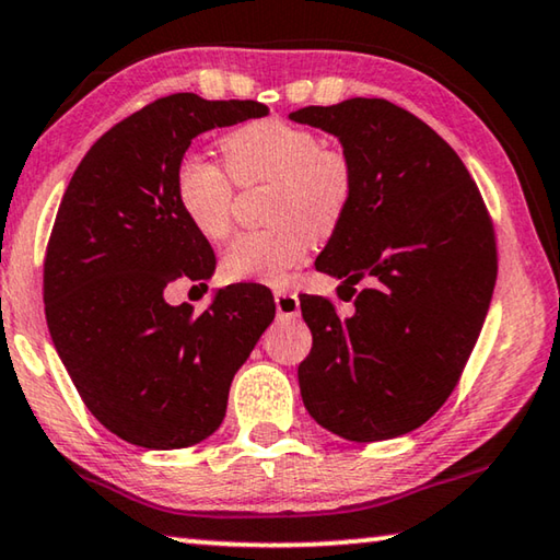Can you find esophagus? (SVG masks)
<instances>
[{
	"label": "esophagus",
	"mask_w": 560,
	"mask_h": 560,
	"mask_svg": "<svg viewBox=\"0 0 560 560\" xmlns=\"http://www.w3.org/2000/svg\"><path fill=\"white\" fill-rule=\"evenodd\" d=\"M275 310L280 319H295L300 315V298L290 290H275Z\"/></svg>",
	"instance_id": "esophagus-1"
}]
</instances>
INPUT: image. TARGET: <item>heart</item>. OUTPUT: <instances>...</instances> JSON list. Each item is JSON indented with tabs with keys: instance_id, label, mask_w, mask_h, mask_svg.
Segmentation results:
<instances>
[{
	"instance_id": "b5f03b06",
	"label": "heart",
	"mask_w": 560,
	"mask_h": 560,
	"mask_svg": "<svg viewBox=\"0 0 560 560\" xmlns=\"http://www.w3.org/2000/svg\"><path fill=\"white\" fill-rule=\"evenodd\" d=\"M220 145L225 166L198 153L183 155L176 168L178 206L200 235L220 241L233 223L235 183L272 180L275 225L235 235L223 253V270L233 280L280 282L305 258L315 235H329L342 223L354 196L350 155L325 149L315 131L285 118L237 126Z\"/></svg>"
}]
</instances>
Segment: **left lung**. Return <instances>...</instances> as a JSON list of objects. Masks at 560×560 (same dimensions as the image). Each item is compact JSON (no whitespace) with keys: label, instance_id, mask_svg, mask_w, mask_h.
<instances>
[{"label":"left lung","instance_id":"8db88e82","mask_svg":"<svg viewBox=\"0 0 560 560\" xmlns=\"http://www.w3.org/2000/svg\"><path fill=\"white\" fill-rule=\"evenodd\" d=\"M290 118L337 136L354 166L352 203L315 262L354 310L300 298L313 332L302 401L350 442L401 436L444 405L479 340L499 270L489 210L452 145L407 108L347 98Z\"/></svg>","mask_w":560,"mask_h":560}]
</instances>
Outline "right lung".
I'll return each mask as SVG.
<instances>
[{"label": "right lung", "mask_w": 560, "mask_h": 560, "mask_svg": "<svg viewBox=\"0 0 560 560\" xmlns=\"http://www.w3.org/2000/svg\"><path fill=\"white\" fill-rule=\"evenodd\" d=\"M262 116L258 101L155 98L91 145L61 198L44 258L51 342L91 415L128 444L183 448L213 434L272 323L265 285L218 290L200 315L163 295L215 270L176 200L183 153L198 133Z\"/></svg>", "instance_id": "1"}]
</instances>
